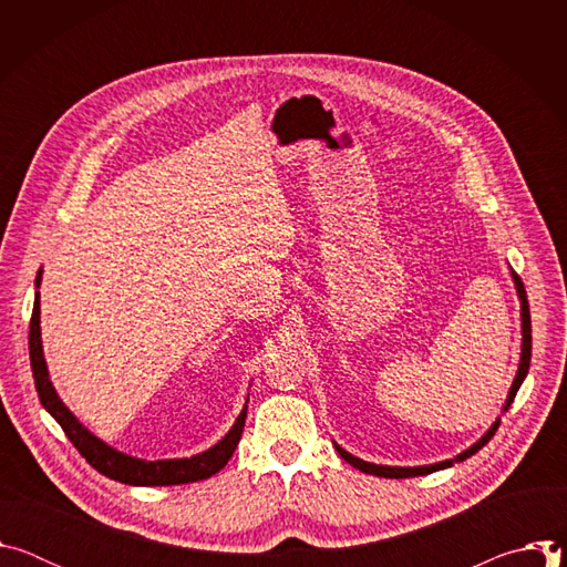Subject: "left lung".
Wrapping results in <instances>:
<instances>
[{
	"mask_svg": "<svg viewBox=\"0 0 567 567\" xmlns=\"http://www.w3.org/2000/svg\"><path fill=\"white\" fill-rule=\"evenodd\" d=\"M512 280L516 285V293H518V300H520V330H523V343H520V363H518V370H516V377L512 381V388H509V394L505 399V406H503V413L509 411L512 401L518 392V388L523 385L527 372H529V361H532V320H529V305H527V293H525V287H523V280L516 276V271H512ZM501 426V417L489 426V431L484 433L475 444H471L466 451H462L460 455H455L453 460H444V462H435V464H424V466H385V464H372V462H365L361 457H354L352 453H348L346 449H341L337 442V451L339 455L350 462L354 468L363 471V473H370V475H379V477H415V475H426V473H433V471H442V468H449L453 466L455 462H462L466 457H471L473 453H477L484 444H487L494 433L498 431Z\"/></svg>",
	"mask_w": 567,
	"mask_h": 567,
	"instance_id": "left-lung-1",
	"label": "left lung"
}]
</instances>
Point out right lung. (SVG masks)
Wrapping results in <instances>:
<instances>
[{
    "instance_id": "right-lung-1",
    "label": "right lung",
    "mask_w": 567,
    "mask_h": 567,
    "mask_svg": "<svg viewBox=\"0 0 567 567\" xmlns=\"http://www.w3.org/2000/svg\"><path fill=\"white\" fill-rule=\"evenodd\" d=\"M42 282V269L35 278V289H40ZM29 354H31V370L35 379V390L42 401L47 413L62 426L71 444L80 451L96 471L103 475L118 480L123 484H132V487H168V484H186L197 482L215 475L226 466L230 455L235 453L241 431H245L247 420V403L241 413L237 415L230 431L208 451L190 455V457H175V460H141L132 457L127 453L116 451L114 446L99 440L90 429L78 422V417L64 406L62 399L58 396L51 379L49 368L44 361L42 350V334H40V291H35L33 302V316H31V328H29Z\"/></svg>"
}]
</instances>
